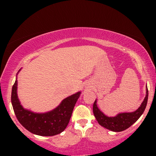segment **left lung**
I'll return each mask as SVG.
<instances>
[{
    "instance_id": "1",
    "label": "left lung",
    "mask_w": 156,
    "mask_h": 156,
    "mask_svg": "<svg viewBox=\"0 0 156 156\" xmlns=\"http://www.w3.org/2000/svg\"><path fill=\"white\" fill-rule=\"evenodd\" d=\"M147 100L148 89L147 87H146V96L144 101L142 102L140 107L135 112L120 113L118 114L116 117H107L98 108L97 105V100H95L93 104V113L98 123L101 126L112 131L120 132L126 130L139 119V118L144 112L147 103Z\"/></svg>"
}]
</instances>
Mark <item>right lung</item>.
<instances>
[{"label": "right lung", "mask_w": 156, "mask_h": 156, "mask_svg": "<svg viewBox=\"0 0 156 156\" xmlns=\"http://www.w3.org/2000/svg\"><path fill=\"white\" fill-rule=\"evenodd\" d=\"M17 80L16 79L12 90V104L14 112L21 125L36 135L51 136L59 134L67 128L80 92L68 97L58 107L47 113H34L25 109L20 103L17 94Z\"/></svg>", "instance_id": "1"}]
</instances>
